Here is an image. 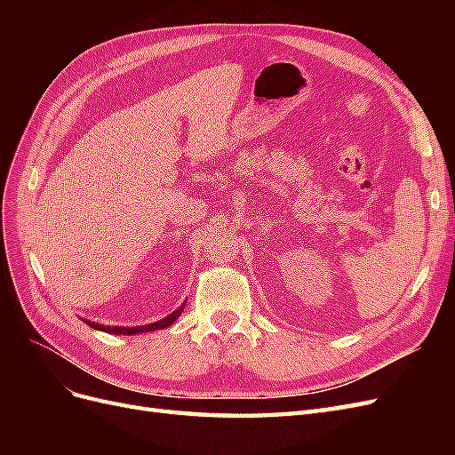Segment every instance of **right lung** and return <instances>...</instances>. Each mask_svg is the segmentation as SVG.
Instances as JSON below:
<instances>
[{
	"label": "right lung",
	"instance_id": "obj_1",
	"mask_svg": "<svg viewBox=\"0 0 455 455\" xmlns=\"http://www.w3.org/2000/svg\"><path fill=\"white\" fill-rule=\"evenodd\" d=\"M184 306L182 304L180 307H178L176 311H172L169 316H164V319L157 321V323H151V324H144V326H104V324H99V323H92V321H87L84 319L91 328H96V330H102V332H108V334H123V336H132V334H142V332H151V330H159V328H167L171 326L178 316L182 315L184 311Z\"/></svg>",
	"mask_w": 455,
	"mask_h": 455
}]
</instances>
